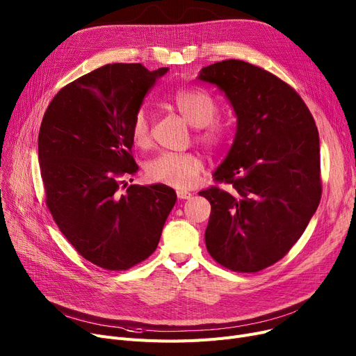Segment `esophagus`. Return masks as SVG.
Segmentation results:
<instances>
[{"instance_id":"1","label":"esophagus","mask_w":356,"mask_h":356,"mask_svg":"<svg viewBox=\"0 0 356 356\" xmlns=\"http://www.w3.org/2000/svg\"><path fill=\"white\" fill-rule=\"evenodd\" d=\"M192 192L189 191H177V197L179 199H191L192 197Z\"/></svg>"}]
</instances>
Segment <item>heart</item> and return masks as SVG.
Here are the masks:
<instances>
[{
    "label": "heart",
    "mask_w": 356,
    "mask_h": 356,
    "mask_svg": "<svg viewBox=\"0 0 356 356\" xmlns=\"http://www.w3.org/2000/svg\"><path fill=\"white\" fill-rule=\"evenodd\" d=\"M170 104L186 122L196 127V140L209 149H218L228 141L229 128L215 120L216 101L197 88L176 89ZM129 136L137 147H147L152 140L149 121L144 109L136 111L129 122ZM203 170L202 159L193 153H161L145 165V175L152 181L163 183L175 189H188L196 183Z\"/></svg>",
    "instance_id": "1"
}]
</instances>
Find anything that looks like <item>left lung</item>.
<instances>
[{
  "mask_svg": "<svg viewBox=\"0 0 356 356\" xmlns=\"http://www.w3.org/2000/svg\"><path fill=\"white\" fill-rule=\"evenodd\" d=\"M199 81L225 92L236 115L227 159L202 191L212 207L204 241L218 264L257 273L282 259L322 197L319 133L300 95L275 74L242 60L203 67Z\"/></svg>",
  "mask_w": 356,
  "mask_h": 356,
  "instance_id": "left-lung-1",
  "label": "left lung"
}]
</instances>
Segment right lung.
Returning a JSON list of instances; mask_svg holds the SVG:
<instances>
[{"label":"right lung","mask_w":356,"mask_h":356,"mask_svg":"<svg viewBox=\"0 0 356 356\" xmlns=\"http://www.w3.org/2000/svg\"><path fill=\"white\" fill-rule=\"evenodd\" d=\"M168 67L105 65L62 88L39 133L46 204L60 232L85 259L122 271L152 255L176 203L165 184H131L136 175L129 122Z\"/></svg>","instance_id":"obj_1"}]
</instances>
